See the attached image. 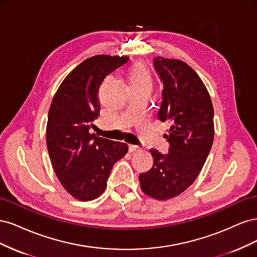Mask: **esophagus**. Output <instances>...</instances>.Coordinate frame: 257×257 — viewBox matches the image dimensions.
Returning a JSON list of instances; mask_svg holds the SVG:
<instances>
[{
    "instance_id": "obj_1",
    "label": "esophagus",
    "mask_w": 257,
    "mask_h": 257,
    "mask_svg": "<svg viewBox=\"0 0 257 257\" xmlns=\"http://www.w3.org/2000/svg\"><path fill=\"white\" fill-rule=\"evenodd\" d=\"M130 152H135V151H138L141 148H139L138 146H135V145H130Z\"/></svg>"
}]
</instances>
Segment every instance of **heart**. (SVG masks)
Segmentation results:
<instances>
[{
  "mask_svg": "<svg viewBox=\"0 0 257 257\" xmlns=\"http://www.w3.org/2000/svg\"><path fill=\"white\" fill-rule=\"evenodd\" d=\"M128 78L131 84L151 85V74L143 64L137 63L132 66L128 72Z\"/></svg>",
  "mask_w": 257,
  "mask_h": 257,
  "instance_id": "obj_1",
  "label": "heart"
}]
</instances>
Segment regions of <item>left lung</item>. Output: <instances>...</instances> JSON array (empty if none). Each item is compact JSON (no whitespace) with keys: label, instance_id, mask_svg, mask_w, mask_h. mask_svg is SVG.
I'll list each match as a JSON object with an SVG mask.
<instances>
[{"label":"left lung","instance_id":"8db88e82","mask_svg":"<svg viewBox=\"0 0 257 257\" xmlns=\"http://www.w3.org/2000/svg\"><path fill=\"white\" fill-rule=\"evenodd\" d=\"M153 63L164 83L159 119L168 124L164 137L170 148L166 155L150 150L153 166L139 175V183L146 195L167 200L188 189L205 164L214 137L213 106L203 80L185 62L157 57Z\"/></svg>","mask_w":257,"mask_h":257}]
</instances>
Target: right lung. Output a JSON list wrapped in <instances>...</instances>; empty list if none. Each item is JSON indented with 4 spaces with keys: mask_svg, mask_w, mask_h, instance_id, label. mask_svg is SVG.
<instances>
[{
    "mask_svg": "<svg viewBox=\"0 0 257 257\" xmlns=\"http://www.w3.org/2000/svg\"><path fill=\"white\" fill-rule=\"evenodd\" d=\"M127 61L126 56L107 54L88 58L65 77L53 96L46 143L54 173L75 199L89 201L102 195L114 163L128 151L125 143L90 132L99 115L100 84Z\"/></svg>",
    "mask_w": 257,
    "mask_h": 257,
    "instance_id": "add662e5",
    "label": "right lung"
}]
</instances>
